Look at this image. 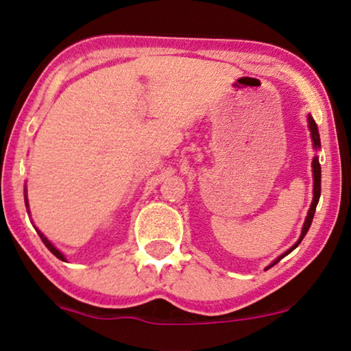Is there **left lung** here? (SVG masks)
<instances>
[{"instance_id": "8db88e82", "label": "left lung", "mask_w": 351, "mask_h": 351, "mask_svg": "<svg viewBox=\"0 0 351 351\" xmlns=\"http://www.w3.org/2000/svg\"><path fill=\"white\" fill-rule=\"evenodd\" d=\"M308 128H310V132H311L313 145H314V148H316V150H317V148H320L319 130H317L316 122H314V119H313L310 114H308ZM313 178H314L313 203H311L310 210H308V215H306V218H305V223H304V228H302V234H300V237H299V240H297V243H295V245H294L293 247L288 249L287 252L282 254L280 257H278V258H276L274 261H272V263H271L266 269H269L271 266H274L276 263H278V261H280V260L285 257V255H288L291 251H293V249H295L297 246H299V245H300V241L304 240V237L306 235L308 229H310L311 221H313V217H314V212H316V206H317V203H319V198H320V164H319V158H317V156H314V159H313Z\"/></svg>"}]
</instances>
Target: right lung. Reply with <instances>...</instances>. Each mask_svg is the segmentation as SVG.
Returning a JSON list of instances; mask_svg holds the SVG:
<instances>
[{
    "label": "right lung",
    "mask_w": 351,
    "mask_h": 351,
    "mask_svg": "<svg viewBox=\"0 0 351 351\" xmlns=\"http://www.w3.org/2000/svg\"><path fill=\"white\" fill-rule=\"evenodd\" d=\"M26 206H27V198H26ZM37 232H38V235H40V239H41V241H43V243H45V245H46V247H47V249H49V251H51L52 254H54L57 258H60V260H63V261H64V255H63V254H62L60 251H58V249H57V247H56L54 245H52V243H51L49 240H47V239H46V237H45L43 234H41L38 229H37Z\"/></svg>",
    "instance_id": "right-lung-1"
}]
</instances>
